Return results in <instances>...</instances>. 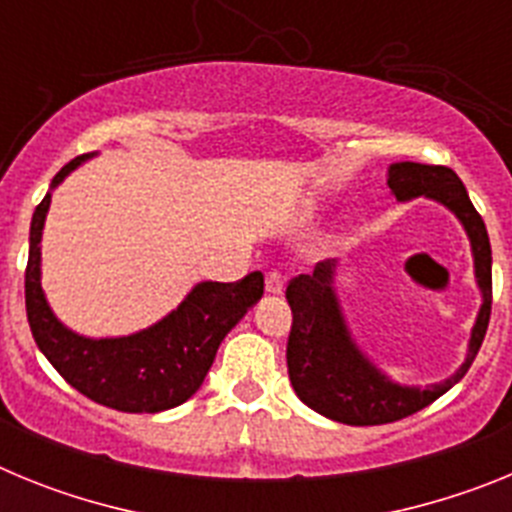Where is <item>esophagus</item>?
I'll return each instance as SVG.
<instances>
[{
	"mask_svg": "<svg viewBox=\"0 0 512 512\" xmlns=\"http://www.w3.org/2000/svg\"><path fill=\"white\" fill-rule=\"evenodd\" d=\"M266 292H269V295H282V289H284V277L282 274H279L277 269H271V271H266Z\"/></svg>",
	"mask_w": 512,
	"mask_h": 512,
	"instance_id": "1",
	"label": "esophagus"
}]
</instances>
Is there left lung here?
I'll use <instances>...</instances> for the list:
<instances>
[{
	"mask_svg": "<svg viewBox=\"0 0 512 512\" xmlns=\"http://www.w3.org/2000/svg\"><path fill=\"white\" fill-rule=\"evenodd\" d=\"M392 194L400 202L428 197L449 207L461 220L472 241L474 274L482 289V307L469 338L464 364L443 382L431 387H402L384 377L354 343L338 305L336 261L315 264L312 274H300L287 284L292 307V330L287 341L289 382L307 408L346 425H382L408 418L428 408L469 372L479 346L485 341L492 310V248L485 220L474 210L467 187L449 166H428L400 161L390 166Z\"/></svg>",
	"mask_w": 512,
	"mask_h": 512,
	"instance_id": "8db88e82",
	"label": "left lung"
}]
</instances>
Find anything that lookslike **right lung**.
<instances>
[{"instance_id": "obj_1", "label": "right lung", "mask_w": 512, "mask_h": 512, "mask_svg": "<svg viewBox=\"0 0 512 512\" xmlns=\"http://www.w3.org/2000/svg\"><path fill=\"white\" fill-rule=\"evenodd\" d=\"M76 156L53 176V187L81 161ZM51 192L35 207L30 256L25 269L27 323L45 359L89 400L120 413H161L187 402L200 390L217 346L264 295V274L251 271L238 282H202L176 310L151 328L122 338H84L61 325L40 287V238Z\"/></svg>"}]
</instances>
